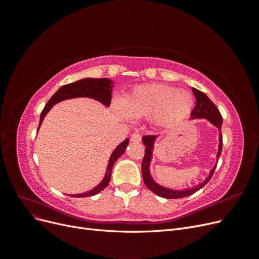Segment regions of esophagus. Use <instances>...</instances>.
I'll return each mask as SVG.
<instances>
[{
	"label": "esophagus",
	"instance_id": "obj_1",
	"mask_svg": "<svg viewBox=\"0 0 259 259\" xmlns=\"http://www.w3.org/2000/svg\"><path fill=\"white\" fill-rule=\"evenodd\" d=\"M143 136L142 134H139V133H134V134L132 135V140L133 142H136V143H139L140 140H142Z\"/></svg>",
	"mask_w": 259,
	"mask_h": 259
}]
</instances>
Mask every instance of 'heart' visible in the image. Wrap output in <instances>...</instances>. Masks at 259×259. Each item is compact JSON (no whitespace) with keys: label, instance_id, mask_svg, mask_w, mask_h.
<instances>
[{"label":"heart","instance_id":"1","mask_svg":"<svg viewBox=\"0 0 259 259\" xmlns=\"http://www.w3.org/2000/svg\"><path fill=\"white\" fill-rule=\"evenodd\" d=\"M192 107L193 97L189 92L164 84H145L127 94L117 110L169 127L186 119Z\"/></svg>","mask_w":259,"mask_h":259}]
</instances>
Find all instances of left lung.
I'll return each instance as SVG.
<instances>
[{"mask_svg": "<svg viewBox=\"0 0 259 259\" xmlns=\"http://www.w3.org/2000/svg\"><path fill=\"white\" fill-rule=\"evenodd\" d=\"M192 92L195 97V106L194 109L191 112V119H207L211 124L215 125V126L219 130V147H218V153H217V160L222 154L223 150V135H222V125H223V117L221 112L217 109V107L214 105L213 101H211L204 93L197 90L192 89ZM155 139V136L153 135H148L143 137V142L146 146L145 148V156L143 159L142 163V173H143V179L144 183L147 186L149 190H151L153 193H155L159 197L165 198V199H180L188 197V195H191L194 192L200 190L202 187H204L209 179L213 176L215 168L217 164L214 166V168L210 170L209 176L205 179L204 183L200 184L199 186L192 188V189H187V190H170L167 188H164L156 183L150 176V170H149V165H150V161L152 158V149H153V142Z\"/></svg>", "mask_w": 259, "mask_h": 259, "instance_id": "8db88e82", "label": "left lung"}]
</instances>
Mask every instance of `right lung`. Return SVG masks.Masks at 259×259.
<instances>
[{
  "label": "right lung",
  "mask_w": 259,
  "mask_h": 259,
  "mask_svg": "<svg viewBox=\"0 0 259 259\" xmlns=\"http://www.w3.org/2000/svg\"><path fill=\"white\" fill-rule=\"evenodd\" d=\"M112 89H113V82L109 79H83L80 81L61 86V88L51 97L49 103L45 105L40 116V124H38V127L41 126L44 116L51 110V108L54 105L59 103V101H62L65 99L75 98V97H90L100 101V103L104 104L105 106H110L111 98H112V95H111ZM127 145H128V139H125L122 144H120L115 148V150L112 152L110 156V160H109L107 173L103 182L89 192L80 193V194H71V197H75V198L92 197V195H95L100 191H103L109 185V182H110L113 164L125 152V150H126Z\"/></svg>",
  "instance_id": "1"
}]
</instances>
